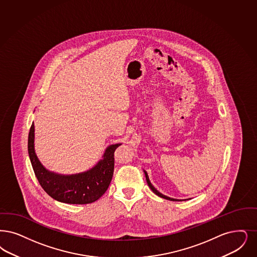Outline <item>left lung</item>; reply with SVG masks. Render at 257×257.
<instances>
[{
  "label": "left lung",
  "mask_w": 257,
  "mask_h": 257,
  "mask_svg": "<svg viewBox=\"0 0 257 257\" xmlns=\"http://www.w3.org/2000/svg\"><path fill=\"white\" fill-rule=\"evenodd\" d=\"M144 174H145V178H146V182H147V184L149 185V187L151 188V190L154 192L156 195L159 196V197H161V198H164V199H166V200H169V201H185V200H179V199H173V198H170V197H167V196L164 195V194H162L161 192H159L156 188H155L153 185L151 184V182H150V180H149V177H148V175H147V172L146 171H144Z\"/></svg>",
  "instance_id": "left-lung-1"
}]
</instances>
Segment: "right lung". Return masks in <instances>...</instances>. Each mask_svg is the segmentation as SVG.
I'll use <instances>...</instances> for the list:
<instances>
[{
    "label": "right lung",
    "mask_w": 257,
    "mask_h": 257,
    "mask_svg": "<svg viewBox=\"0 0 257 257\" xmlns=\"http://www.w3.org/2000/svg\"><path fill=\"white\" fill-rule=\"evenodd\" d=\"M121 144L107 147L100 160L92 169L82 173L61 175L46 169L34 150V124L29 134L28 150L31 165L42 188L54 200L72 205H86L98 200L112 181L114 166L113 153Z\"/></svg>",
    "instance_id": "obj_1"
}]
</instances>
